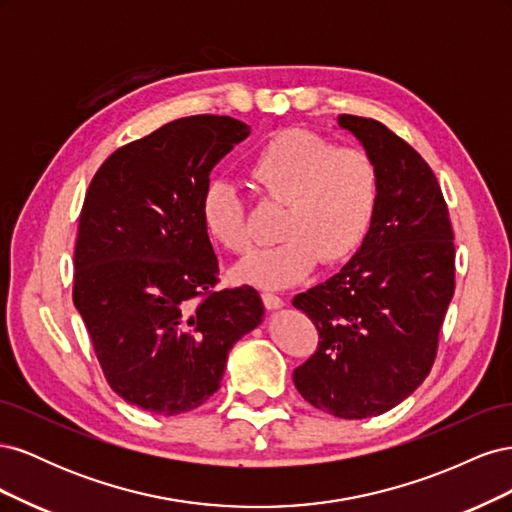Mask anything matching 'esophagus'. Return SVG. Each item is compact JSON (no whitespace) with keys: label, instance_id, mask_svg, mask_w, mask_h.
<instances>
[{"label":"esophagus","instance_id":"34e87169","mask_svg":"<svg viewBox=\"0 0 512 512\" xmlns=\"http://www.w3.org/2000/svg\"><path fill=\"white\" fill-rule=\"evenodd\" d=\"M260 297H262V303H265L267 309H280L284 305L282 297H277V294H273V292H262Z\"/></svg>","mask_w":512,"mask_h":512}]
</instances>
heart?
Segmentation results:
<instances>
[{
	"instance_id": "1",
	"label": "heart",
	"mask_w": 512,
	"mask_h": 512,
	"mask_svg": "<svg viewBox=\"0 0 512 512\" xmlns=\"http://www.w3.org/2000/svg\"><path fill=\"white\" fill-rule=\"evenodd\" d=\"M258 196L284 205L277 222L280 243L260 247L232 271L241 284L286 288L327 265L348 260L363 245L378 207V168L363 149L335 147L305 130L275 136L247 164ZM200 222L224 250H250L239 188L209 179L198 200Z\"/></svg>"
}]
</instances>
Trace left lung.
Wrapping results in <instances>:
<instances>
[{"instance_id":"left-lung-1","label":"left lung","mask_w":512,"mask_h":512,"mask_svg":"<svg viewBox=\"0 0 512 512\" xmlns=\"http://www.w3.org/2000/svg\"><path fill=\"white\" fill-rule=\"evenodd\" d=\"M337 123L378 168V207L348 265L292 301L320 335L292 380L322 412L369 418L412 395L436 361L455 292V235L436 175L404 138L376 119Z\"/></svg>"}]
</instances>
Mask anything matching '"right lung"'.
<instances>
[{
	"instance_id": "obj_1",
	"label": "right lung",
	"mask_w": 512,
	"mask_h": 512,
	"mask_svg": "<svg viewBox=\"0 0 512 512\" xmlns=\"http://www.w3.org/2000/svg\"><path fill=\"white\" fill-rule=\"evenodd\" d=\"M247 136L239 119L181 117L119 147L89 183L72 299L130 406L162 416L203 406L230 348L265 316L254 288L213 290L218 256L198 213L213 166Z\"/></svg>"
}]
</instances>
